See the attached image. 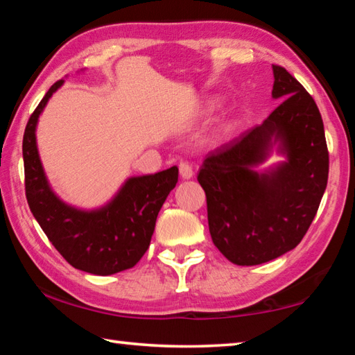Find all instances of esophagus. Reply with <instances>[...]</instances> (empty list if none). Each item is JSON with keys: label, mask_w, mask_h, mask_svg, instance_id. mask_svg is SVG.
Listing matches in <instances>:
<instances>
[{"label": "esophagus", "mask_w": 355, "mask_h": 355, "mask_svg": "<svg viewBox=\"0 0 355 355\" xmlns=\"http://www.w3.org/2000/svg\"><path fill=\"white\" fill-rule=\"evenodd\" d=\"M178 169H180V175L184 180H189L194 175V171H192V166L189 163H186V161H182V163L178 164Z\"/></svg>", "instance_id": "esophagus-1"}]
</instances>
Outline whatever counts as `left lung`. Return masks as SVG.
I'll return each instance as SVG.
<instances>
[{
    "label": "left lung",
    "mask_w": 355,
    "mask_h": 355,
    "mask_svg": "<svg viewBox=\"0 0 355 355\" xmlns=\"http://www.w3.org/2000/svg\"><path fill=\"white\" fill-rule=\"evenodd\" d=\"M280 105L261 125L209 152L199 171L216 248L239 266L286 254L302 241L327 186L329 152L320 110L296 78L272 65ZM275 143L285 164L253 169Z\"/></svg>",
    "instance_id": "obj_1"
}]
</instances>
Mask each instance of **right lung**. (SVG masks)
<instances>
[{
  "instance_id": "right-lung-1",
  "label": "right lung",
  "mask_w": 355,
  "mask_h": 355,
  "mask_svg": "<svg viewBox=\"0 0 355 355\" xmlns=\"http://www.w3.org/2000/svg\"><path fill=\"white\" fill-rule=\"evenodd\" d=\"M62 83L48 89L23 135L28 205L67 263L84 272L111 275L133 268L147 252L159 209L178 182V167L128 178L107 205L92 211L64 203L48 184L35 144L40 112Z\"/></svg>"
}]
</instances>
